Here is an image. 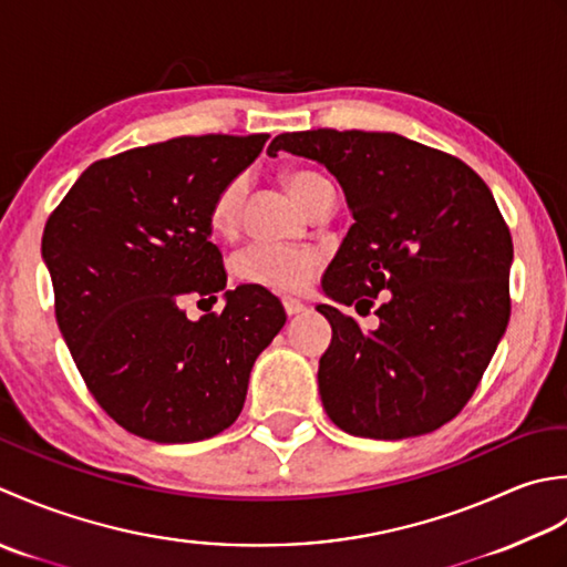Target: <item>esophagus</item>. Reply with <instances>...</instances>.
<instances>
[{"mask_svg": "<svg viewBox=\"0 0 567 567\" xmlns=\"http://www.w3.org/2000/svg\"><path fill=\"white\" fill-rule=\"evenodd\" d=\"M281 303H284L286 316H298V313H303V310H306V303H300L298 298H291V296H286Z\"/></svg>", "mask_w": 567, "mask_h": 567, "instance_id": "1", "label": "esophagus"}]
</instances>
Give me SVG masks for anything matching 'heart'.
<instances>
[{
    "instance_id": "1",
    "label": "heart",
    "mask_w": 567,
    "mask_h": 567,
    "mask_svg": "<svg viewBox=\"0 0 567 567\" xmlns=\"http://www.w3.org/2000/svg\"><path fill=\"white\" fill-rule=\"evenodd\" d=\"M284 183L288 193L306 207H310L322 190L332 188V183L320 176L316 171H288L284 173ZM247 195V178L237 176L217 193L210 207V225L215 233L227 235L233 233L239 223L241 203ZM320 264V254L313 247H296V245H249L235 257V271L239 279L249 284L279 288V291H298L303 288Z\"/></svg>"
}]
</instances>
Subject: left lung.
Returning a JSON list of instances; mask_svg holds the SVG:
<instances>
[{"mask_svg": "<svg viewBox=\"0 0 567 567\" xmlns=\"http://www.w3.org/2000/svg\"><path fill=\"white\" fill-rule=\"evenodd\" d=\"M288 152L326 166L354 217L322 276L334 303L367 316L364 332L334 306L318 389L350 435L401 441L441 429L475 394L509 326L514 245L494 195L460 158L391 132L279 134Z\"/></svg>", "mask_w": 567, "mask_h": 567, "instance_id": "left-lung-1", "label": "left lung"}]
</instances>
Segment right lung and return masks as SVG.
I'll return each instance as SVG.
<instances>
[{"mask_svg":"<svg viewBox=\"0 0 567 567\" xmlns=\"http://www.w3.org/2000/svg\"><path fill=\"white\" fill-rule=\"evenodd\" d=\"M269 134L178 136L95 161L43 229L55 320L110 419L154 443H195L237 421L257 357L284 328L261 286L225 291L210 207ZM226 293L190 321V297Z\"/></svg>","mask_w":567,"mask_h":567,"instance_id":"obj_1","label":"right lung"}]
</instances>
